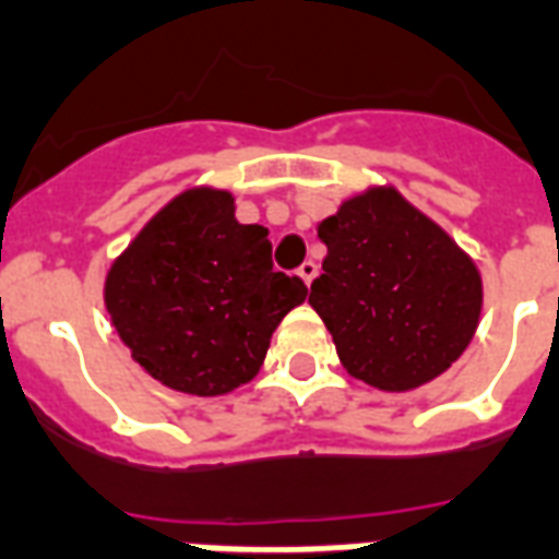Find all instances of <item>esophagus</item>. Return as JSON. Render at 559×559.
Listing matches in <instances>:
<instances>
[{"label": "esophagus", "mask_w": 559, "mask_h": 559, "mask_svg": "<svg viewBox=\"0 0 559 559\" xmlns=\"http://www.w3.org/2000/svg\"><path fill=\"white\" fill-rule=\"evenodd\" d=\"M317 275H319V266L313 261H305V263H301V266H298V278L305 281L308 287H310V281L317 278Z\"/></svg>", "instance_id": "esophagus-1"}]
</instances>
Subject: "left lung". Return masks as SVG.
Returning <instances> with one entry per match:
<instances>
[{
    "label": "left lung",
    "instance_id": "8db88e82",
    "mask_svg": "<svg viewBox=\"0 0 559 559\" xmlns=\"http://www.w3.org/2000/svg\"><path fill=\"white\" fill-rule=\"evenodd\" d=\"M328 246L310 305L360 381L402 393L457 360L480 317V275L457 242L393 187L348 199L319 225Z\"/></svg>",
    "mask_w": 559,
    "mask_h": 559
}]
</instances>
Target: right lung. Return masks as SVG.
I'll list each match as a JSON object with an SVG mask.
<instances>
[{
  "label": "right lung",
  "instance_id": "1",
  "mask_svg": "<svg viewBox=\"0 0 559 559\" xmlns=\"http://www.w3.org/2000/svg\"><path fill=\"white\" fill-rule=\"evenodd\" d=\"M305 298V281L272 270L266 228L237 223L231 193L207 187L155 213L105 281V308L131 357L190 395L251 381L272 331Z\"/></svg>",
  "mask_w": 559,
  "mask_h": 559
}]
</instances>
